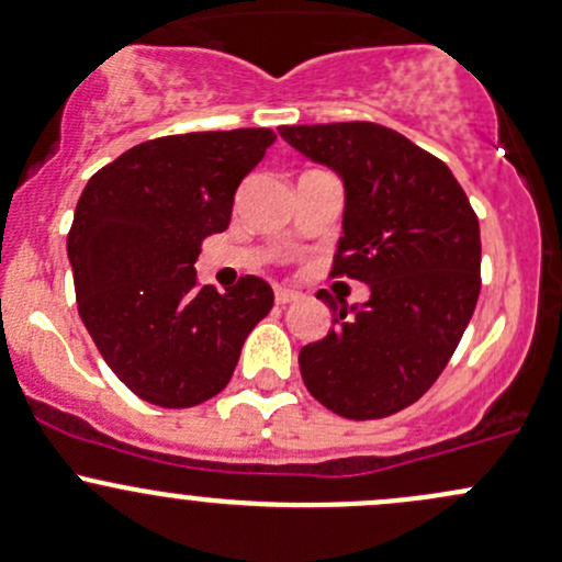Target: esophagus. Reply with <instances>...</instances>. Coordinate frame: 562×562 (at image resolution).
I'll return each mask as SVG.
<instances>
[{
    "instance_id": "obj_1",
    "label": "esophagus",
    "mask_w": 562,
    "mask_h": 562,
    "mask_svg": "<svg viewBox=\"0 0 562 562\" xmlns=\"http://www.w3.org/2000/svg\"><path fill=\"white\" fill-rule=\"evenodd\" d=\"M297 300H300V292H294V289H276V303L279 305L297 303Z\"/></svg>"
}]
</instances>
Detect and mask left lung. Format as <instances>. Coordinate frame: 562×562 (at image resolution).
I'll use <instances>...</instances> for the list:
<instances>
[{
	"mask_svg": "<svg viewBox=\"0 0 562 562\" xmlns=\"http://www.w3.org/2000/svg\"><path fill=\"white\" fill-rule=\"evenodd\" d=\"M279 131L340 173L346 214L329 276L370 286L361 307L316 294L331 329L300 351V372L331 413L389 418L431 389L461 342L480 297V222L450 168L385 125Z\"/></svg>",
	"mask_w": 562,
	"mask_h": 562,
	"instance_id": "obj_1",
	"label": "left lung"
}]
</instances>
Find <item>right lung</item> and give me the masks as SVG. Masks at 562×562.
I'll use <instances>...</instances> for the list:
<instances>
[{"mask_svg": "<svg viewBox=\"0 0 562 562\" xmlns=\"http://www.w3.org/2000/svg\"><path fill=\"white\" fill-rule=\"evenodd\" d=\"M273 142L270 128L153 138L95 171L77 201L66 238L77 311L144 402L182 409L220 394L273 307L257 276L225 294L195 276L201 244L227 231L235 190Z\"/></svg>", "mask_w": 562, "mask_h": 562, "instance_id": "right-lung-1", "label": "right lung"}]
</instances>
